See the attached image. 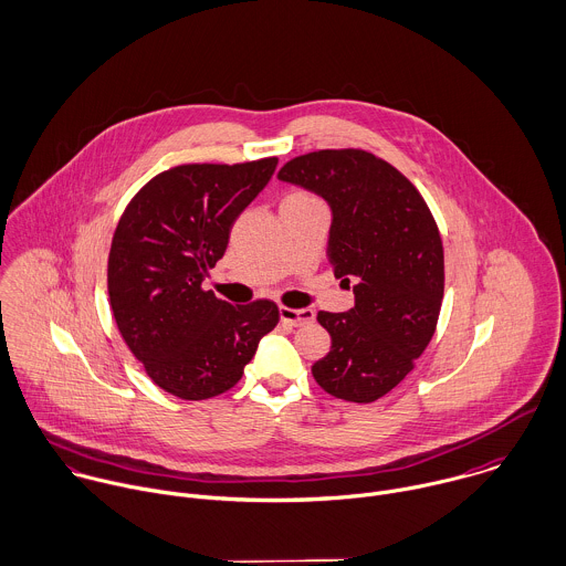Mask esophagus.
I'll return each instance as SVG.
<instances>
[{"instance_id":"esophagus-1","label":"esophagus","mask_w":566,"mask_h":566,"mask_svg":"<svg viewBox=\"0 0 566 566\" xmlns=\"http://www.w3.org/2000/svg\"><path fill=\"white\" fill-rule=\"evenodd\" d=\"M281 314V321L292 325V327H301V325H307L314 321V312L312 310H292V307H281L279 310Z\"/></svg>"}]
</instances>
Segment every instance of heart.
I'll return each instance as SVG.
<instances>
[{
    "mask_svg": "<svg viewBox=\"0 0 566 566\" xmlns=\"http://www.w3.org/2000/svg\"><path fill=\"white\" fill-rule=\"evenodd\" d=\"M285 199H314V197H312V195H307V192H301V190H298V192H292V195H287Z\"/></svg>",
    "mask_w": 566,
    "mask_h": 566,
    "instance_id": "1",
    "label": "heart"
}]
</instances>
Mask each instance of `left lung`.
<instances>
[{
  "mask_svg": "<svg viewBox=\"0 0 566 566\" xmlns=\"http://www.w3.org/2000/svg\"><path fill=\"white\" fill-rule=\"evenodd\" d=\"M279 180L332 206L327 259L354 285L349 312H318L332 336L312 376L329 395L369 403L415 369L443 301V243L415 185L365 149H321L292 158Z\"/></svg>",
  "mask_w": 566,
  "mask_h": 566,
  "instance_id": "1",
  "label": "left lung"
}]
</instances>
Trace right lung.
Instances as JSON below:
<instances>
[{"label": "right lung", "mask_w": 566, "mask_h": 566, "mask_svg": "<svg viewBox=\"0 0 566 566\" xmlns=\"http://www.w3.org/2000/svg\"><path fill=\"white\" fill-rule=\"evenodd\" d=\"M276 165L274 156L178 165L151 178L120 214L107 261L114 321L147 376L180 399L230 390L279 323L268 298L230 305L201 287L234 219Z\"/></svg>", "instance_id": "add662e5"}]
</instances>
